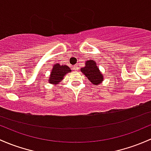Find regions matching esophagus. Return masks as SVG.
Returning <instances> with one entry per match:
<instances>
[{
  "label": "esophagus",
  "instance_id": "34e87169",
  "mask_svg": "<svg viewBox=\"0 0 151 151\" xmlns=\"http://www.w3.org/2000/svg\"><path fill=\"white\" fill-rule=\"evenodd\" d=\"M73 69H74V70H76V71H77L78 70V66H77V65H74V66H73Z\"/></svg>",
  "mask_w": 151,
  "mask_h": 151
}]
</instances>
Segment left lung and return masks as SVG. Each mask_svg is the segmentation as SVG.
I'll return each instance as SVG.
<instances>
[{"label": "left lung", "instance_id": "1", "mask_svg": "<svg viewBox=\"0 0 151 151\" xmlns=\"http://www.w3.org/2000/svg\"><path fill=\"white\" fill-rule=\"evenodd\" d=\"M81 71L88 77L94 85H98L104 81V76L97 66L96 62L93 60H88L85 62V67L81 68Z\"/></svg>", "mask_w": 151, "mask_h": 151}]
</instances>
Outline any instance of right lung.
<instances>
[{
	"instance_id": "add662e5",
	"label": "right lung",
	"mask_w": 151,
	"mask_h": 151,
	"mask_svg": "<svg viewBox=\"0 0 151 151\" xmlns=\"http://www.w3.org/2000/svg\"><path fill=\"white\" fill-rule=\"evenodd\" d=\"M71 71L70 68L66 65H60L59 63H56L53 66V69L50 72V75L48 79L49 83L57 85L63 80V77L67 73L71 72Z\"/></svg>"
}]
</instances>
